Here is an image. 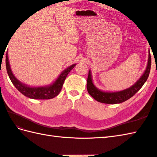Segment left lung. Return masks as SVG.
<instances>
[{"label":"left lung","mask_w":157,"mask_h":157,"mask_svg":"<svg viewBox=\"0 0 157 157\" xmlns=\"http://www.w3.org/2000/svg\"><path fill=\"white\" fill-rule=\"evenodd\" d=\"M151 53L149 52L148 65L147 67H146V71H144V74L132 87L117 92H105L99 90L93 84L91 73L90 71H89L87 80V90L89 94L92 97L100 102L105 103V104H117V103L125 102L132 97L136 92L139 91V90L142 87V86L144 84V83L147 80L148 78L150 71H151Z\"/></svg>","instance_id":"8db88e82"}]
</instances>
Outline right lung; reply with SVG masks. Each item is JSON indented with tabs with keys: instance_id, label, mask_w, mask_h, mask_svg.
<instances>
[{
	"instance_id": "1",
	"label": "right lung",
	"mask_w": 157,
	"mask_h": 157,
	"mask_svg": "<svg viewBox=\"0 0 157 157\" xmlns=\"http://www.w3.org/2000/svg\"><path fill=\"white\" fill-rule=\"evenodd\" d=\"M76 64L72 65L69 67L67 69L63 71L59 75L57 79L53 83V84L49 86H44V87H38L32 88L23 84L18 79H17L14 75L13 74L11 67H10L7 53L6 54V68L7 71L8 75L10 79L12 82L15 87L24 96L32 99H51L57 96L61 92L63 83H64L66 77L68 73L71 71V70L74 67Z\"/></svg>"
}]
</instances>
